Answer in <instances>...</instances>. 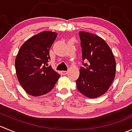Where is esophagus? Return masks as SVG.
Returning <instances> with one entry per match:
<instances>
[{
    "label": "esophagus",
    "instance_id": "34e87169",
    "mask_svg": "<svg viewBox=\"0 0 132 132\" xmlns=\"http://www.w3.org/2000/svg\"><path fill=\"white\" fill-rule=\"evenodd\" d=\"M61 73L62 75H65L68 74V71H62L61 72Z\"/></svg>",
    "mask_w": 132,
    "mask_h": 132
}]
</instances>
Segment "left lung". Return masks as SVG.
<instances>
[{"label":"left lung","mask_w":132,"mask_h":132,"mask_svg":"<svg viewBox=\"0 0 132 132\" xmlns=\"http://www.w3.org/2000/svg\"><path fill=\"white\" fill-rule=\"evenodd\" d=\"M79 36L83 66L76 80L77 88L86 97L98 98L108 91L114 81L116 71L115 58L105 41L98 36L80 31Z\"/></svg>","instance_id":"left-lung-1"}]
</instances>
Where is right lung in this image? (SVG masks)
<instances>
[{
  "label": "right lung",
  "mask_w": 132,
  "mask_h": 132,
  "mask_svg": "<svg viewBox=\"0 0 132 132\" xmlns=\"http://www.w3.org/2000/svg\"><path fill=\"white\" fill-rule=\"evenodd\" d=\"M57 33L44 31L27 40L15 59L17 78L27 94L39 96L50 92L60 77L48 62Z\"/></svg>",
  "instance_id": "right-lung-1"
}]
</instances>
